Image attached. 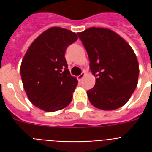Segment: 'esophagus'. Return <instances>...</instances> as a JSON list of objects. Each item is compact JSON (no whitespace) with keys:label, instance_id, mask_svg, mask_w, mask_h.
Instances as JSON below:
<instances>
[{"label":"esophagus","instance_id":"1","mask_svg":"<svg viewBox=\"0 0 152 152\" xmlns=\"http://www.w3.org/2000/svg\"><path fill=\"white\" fill-rule=\"evenodd\" d=\"M85 76H86V72H83L81 73L80 76H77V79H78V80H79V81H81V80H83V78H84Z\"/></svg>","mask_w":152,"mask_h":152}]
</instances>
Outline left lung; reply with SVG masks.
I'll list each match as a JSON object with an SVG mask.
<instances>
[{"mask_svg": "<svg viewBox=\"0 0 152 152\" xmlns=\"http://www.w3.org/2000/svg\"><path fill=\"white\" fill-rule=\"evenodd\" d=\"M88 53L95 86L87 91L94 107L112 111L124 106L136 89L139 66L133 49L120 35L106 28L77 33Z\"/></svg>", "mask_w": 152, "mask_h": 152, "instance_id": "left-lung-1", "label": "left lung"}]
</instances>
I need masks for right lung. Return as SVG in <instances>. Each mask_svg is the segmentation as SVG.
I'll return each mask as SVG.
<instances>
[{
  "label": "right lung",
  "mask_w": 152,
  "mask_h": 152,
  "mask_svg": "<svg viewBox=\"0 0 152 152\" xmlns=\"http://www.w3.org/2000/svg\"><path fill=\"white\" fill-rule=\"evenodd\" d=\"M77 38L66 28H50L35 39L22 60L25 92L30 102L45 112L59 111L72 102L78 81L70 74L64 54Z\"/></svg>",
  "instance_id": "obj_1"
}]
</instances>
